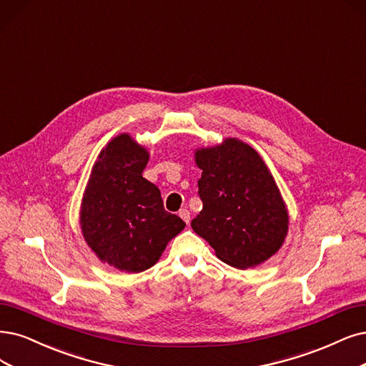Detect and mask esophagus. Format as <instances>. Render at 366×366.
Instances as JSON below:
<instances>
[{"mask_svg": "<svg viewBox=\"0 0 366 366\" xmlns=\"http://www.w3.org/2000/svg\"><path fill=\"white\" fill-rule=\"evenodd\" d=\"M179 217L188 224V223H190V211H188V209H181L179 211Z\"/></svg>", "mask_w": 366, "mask_h": 366, "instance_id": "34e87169", "label": "esophagus"}]
</instances>
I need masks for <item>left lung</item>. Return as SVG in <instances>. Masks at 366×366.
Wrapping results in <instances>:
<instances>
[{"label": "left lung", "mask_w": 366, "mask_h": 366, "mask_svg": "<svg viewBox=\"0 0 366 366\" xmlns=\"http://www.w3.org/2000/svg\"><path fill=\"white\" fill-rule=\"evenodd\" d=\"M204 208L192 222L224 264L247 269L279 252L290 215L272 172L252 146L229 137L194 151Z\"/></svg>", "instance_id": "8db88e82"}]
</instances>
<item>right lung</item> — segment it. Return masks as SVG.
<instances>
[{"instance_id": "obj_1", "label": "right lung", "mask_w": 366, "mask_h": 366, "mask_svg": "<svg viewBox=\"0 0 366 366\" xmlns=\"http://www.w3.org/2000/svg\"><path fill=\"white\" fill-rule=\"evenodd\" d=\"M147 149L122 132L92 167L81 200L79 226L99 261L125 273L158 262L185 223L162 207L158 187L143 178Z\"/></svg>"}]
</instances>
